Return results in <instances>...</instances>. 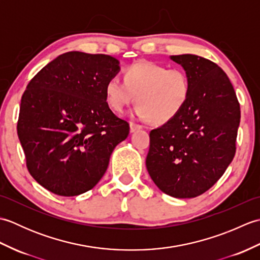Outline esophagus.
<instances>
[{
    "instance_id": "obj_1",
    "label": "esophagus",
    "mask_w": 260,
    "mask_h": 260,
    "mask_svg": "<svg viewBox=\"0 0 260 260\" xmlns=\"http://www.w3.org/2000/svg\"><path fill=\"white\" fill-rule=\"evenodd\" d=\"M142 128H143V126L140 125V124H136V123H134V121H131V123H129V129H131L132 133H134V132L142 129Z\"/></svg>"
}]
</instances>
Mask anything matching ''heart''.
I'll return each mask as SVG.
<instances>
[{
    "instance_id": "obj_1",
    "label": "heart",
    "mask_w": 260,
    "mask_h": 260,
    "mask_svg": "<svg viewBox=\"0 0 260 260\" xmlns=\"http://www.w3.org/2000/svg\"><path fill=\"white\" fill-rule=\"evenodd\" d=\"M108 106L121 113L135 101L136 113L152 124L162 125L178 116L189 101L191 80L182 68L140 61L127 67L124 81L113 77L105 86Z\"/></svg>"
}]
</instances>
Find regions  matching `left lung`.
<instances>
[{
    "mask_svg": "<svg viewBox=\"0 0 260 260\" xmlns=\"http://www.w3.org/2000/svg\"><path fill=\"white\" fill-rule=\"evenodd\" d=\"M191 80V95L172 120L151 131L146 168L165 194L185 199L208 191L236 154L240 105L228 76L196 54L172 56Z\"/></svg>",
    "mask_w": 260,
    "mask_h": 260,
    "instance_id": "8db88e82",
    "label": "left lung"
}]
</instances>
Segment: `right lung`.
Instances as JSON below:
<instances>
[{
    "label": "right lung",
    "instance_id": "right-lung-1",
    "mask_svg": "<svg viewBox=\"0 0 260 260\" xmlns=\"http://www.w3.org/2000/svg\"><path fill=\"white\" fill-rule=\"evenodd\" d=\"M119 70L108 54L66 52L33 77L22 95L18 135L26 168L54 194L74 197L103 178L129 124L110 110L106 82Z\"/></svg>",
    "mask_w": 260,
    "mask_h": 260
}]
</instances>
